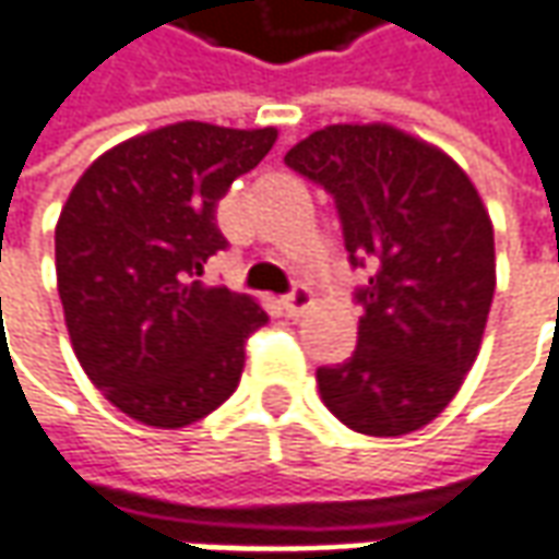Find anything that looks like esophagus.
<instances>
[{
    "label": "esophagus",
    "mask_w": 559,
    "mask_h": 559,
    "mask_svg": "<svg viewBox=\"0 0 559 559\" xmlns=\"http://www.w3.org/2000/svg\"><path fill=\"white\" fill-rule=\"evenodd\" d=\"M309 306H312V290H309V287H302V284L294 287L287 297L281 299V309H284V316L287 318H299L306 309H309Z\"/></svg>",
    "instance_id": "obj_1"
}]
</instances>
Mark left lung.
Here are the masks:
<instances>
[{
	"label": "left lung",
	"mask_w": 559,
	"mask_h": 559,
	"mask_svg": "<svg viewBox=\"0 0 559 559\" xmlns=\"http://www.w3.org/2000/svg\"><path fill=\"white\" fill-rule=\"evenodd\" d=\"M284 164L337 206L356 290V353L318 368L331 414L365 436L420 430L473 368L491 294L495 235L467 173L386 123L324 126Z\"/></svg>",
	"instance_id": "1"
}]
</instances>
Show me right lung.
I'll list each match as a JSON object with an SVG mask.
<instances>
[{
	"label": "right lung",
	"mask_w": 559,
	"mask_h": 559,
	"mask_svg": "<svg viewBox=\"0 0 559 559\" xmlns=\"http://www.w3.org/2000/svg\"><path fill=\"white\" fill-rule=\"evenodd\" d=\"M278 129L188 120L110 147L73 185L55 228L70 343L88 380L132 420L176 430L238 390L243 343L269 321L203 265L228 247L216 206Z\"/></svg>",
	"instance_id": "right-lung-1"
}]
</instances>
